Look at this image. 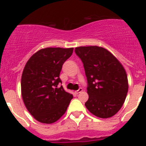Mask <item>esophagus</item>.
<instances>
[{
  "label": "esophagus",
  "instance_id": "esophagus-1",
  "mask_svg": "<svg viewBox=\"0 0 146 146\" xmlns=\"http://www.w3.org/2000/svg\"><path fill=\"white\" fill-rule=\"evenodd\" d=\"M82 91V88H80L79 89H78V90H77V91H75V93L77 94H80V93H81Z\"/></svg>",
  "mask_w": 146,
  "mask_h": 146
}]
</instances>
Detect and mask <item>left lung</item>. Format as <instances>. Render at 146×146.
Segmentation results:
<instances>
[{"mask_svg":"<svg viewBox=\"0 0 146 146\" xmlns=\"http://www.w3.org/2000/svg\"><path fill=\"white\" fill-rule=\"evenodd\" d=\"M75 53L83 63L87 77L86 108L99 118L113 116L123 106L128 92L123 66L111 52L98 46L76 47Z\"/></svg>","mask_w":146,"mask_h":146,"instance_id":"left-lung-1","label":"left lung"}]
</instances>
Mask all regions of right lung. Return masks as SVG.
Segmentation results:
<instances>
[{"mask_svg": "<svg viewBox=\"0 0 146 146\" xmlns=\"http://www.w3.org/2000/svg\"><path fill=\"white\" fill-rule=\"evenodd\" d=\"M74 48L47 47L33 54L26 63L21 78V94L27 110L43 123L57 121L66 111L72 94L58 87L64 62Z\"/></svg>", "mask_w": 146, "mask_h": 146, "instance_id": "add662e5", "label": "right lung"}]
</instances>
